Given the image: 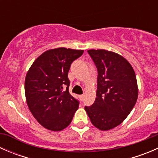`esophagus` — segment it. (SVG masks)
I'll return each instance as SVG.
<instances>
[{
    "label": "esophagus",
    "instance_id": "34e87169",
    "mask_svg": "<svg viewBox=\"0 0 158 158\" xmlns=\"http://www.w3.org/2000/svg\"><path fill=\"white\" fill-rule=\"evenodd\" d=\"M84 97H85V95H79V98H80V99L82 100V101L84 99Z\"/></svg>",
    "mask_w": 158,
    "mask_h": 158
}]
</instances>
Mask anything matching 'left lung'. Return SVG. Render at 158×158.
<instances>
[{
	"label": "left lung",
	"instance_id": "obj_1",
	"mask_svg": "<svg viewBox=\"0 0 158 158\" xmlns=\"http://www.w3.org/2000/svg\"><path fill=\"white\" fill-rule=\"evenodd\" d=\"M88 53L98 71L95 102L85 106L91 122L102 131L120 125L138 99L136 76L123 56L106 49H90Z\"/></svg>",
	"mask_w": 158,
	"mask_h": 158
}]
</instances>
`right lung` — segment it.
<instances>
[{"instance_id":"1","label":"right lung","mask_w":158,"mask_h":158,"mask_svg":"<svg viewBox=\"0 0 158 158\" xmlns=\"http://www.w3.org/2000/svg\"><path fill=\"white\" fill-rule=\"evenodd\" d=\"M83 50L61 47L41 54L25 79V95L33 117L44 128L61 131L71 123L79 102L69 92L68 73Z\"/></svg>"}]
</instances>
